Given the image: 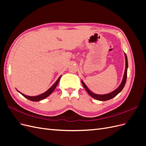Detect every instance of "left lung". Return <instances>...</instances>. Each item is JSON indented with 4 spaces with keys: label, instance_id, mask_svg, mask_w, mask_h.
<instances>
[{
    "label": "left lung",
    "instance_id": "8db88e82",
    "mask_svg": "<svg viewBox=\"0 0 146 146\" xmlns=\"http://www.w3.org/2000/svg\"><path fill=\"white\" fill-rule=\"evenodd\" d=\"M125 55V72H124V74H123V79L122 80V82L121 83V85L119 86V87L116 89L114 91L110 92L108 94H96L93 93V92H91L88 88L86 86V85H85V83H84L83 81H82V85L83 86V87L85 88V89L86 90V91H87V92L88 94H90V96H91L92 98H94L95 99H97L98 100H100V101H106L111 99L114 97L116 96L119 92H120L122 89L124 87L125 83H126V80H127V68H128V60H127V56L125 54H124Z\"/></svg>",
    "mask_w": 146,
    "mask_h": 146
}]
</instances>
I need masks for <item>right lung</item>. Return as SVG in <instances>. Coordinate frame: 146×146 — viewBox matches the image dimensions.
Returning <instances> with one entry per match:
<instances>
[{"instance_id": "obj_1", "label": "right lung", "mask_w": 146, "mask_h": 146, "mask_svg": "<svg viewBox=\"0 0 146 146\" xmlns=\"http://www.w3.org/2000/svg\"><path fill=\"white\" fill-rule=\"evenodd\" d=\"M61 76H60L59 77V78H58V80H57L56 81V82H55V83L54 84V85H53L47 91H46L45 92H44V93H42V94H39V95H38V96H26V95H25V94H23V93H21V92H19V91H17H17H18L19 92H20V93H21L22 95H23L24 97H25V98H27V99H29V100H31V101H33V102L40 101V100H43V99H44L45 98H47V97H48V96H50V95L52 93V92L54 91V90L56 88L57 85H58V83H59V82H60V78H61Z\"/></svg>"}]
</instances>
